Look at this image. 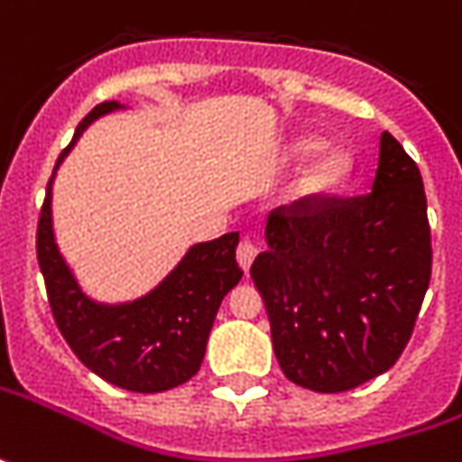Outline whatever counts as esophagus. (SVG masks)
I'll return each instance as SVG.
<instances>
[{"instance_id": "1", "label": "esophagus", "mask_w": 462, "mask_h": 462, "mask_svg": "<svg viewBox=\"0 0 462 462\" xmlns=\"http://www.w3.org/2000/svg\"><path fill=\"white\" fill-rule=\"evenodd\" d=\"M255 255H258V247H255V243L243 240V243L237 245V263H240V268H243V271H250V265H253V261H255Z\"/></svg>"}]
</instances>
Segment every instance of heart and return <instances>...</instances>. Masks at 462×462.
I'll list each match as a JSON object with an SVG mask.
<instances>
[{
  "mask_svg": "<svg viewBox=\"0 0 462 462\" xmlns=\"http://www.w3.org/2000/svg\"><path fill=\"white\" fill-rule=\"evenodd\" d=\"M322 151V140L317 137H307V140H299L294 145V152L299 158H307L311 152ZM353 171V158L350 152L345 151H327L314 166H311L310 176H307V189L311 191H329V189H337L345 179L350 176Z\"/></svg>",
  "mask_w": 462,
  "mask_h": 462,
  "instance_id": "1",
  "label": "heart"
}]
</instances>
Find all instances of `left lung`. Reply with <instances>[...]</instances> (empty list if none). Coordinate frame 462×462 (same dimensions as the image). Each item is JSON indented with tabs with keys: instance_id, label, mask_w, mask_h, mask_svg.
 Listing matches in <instances>:
<instances>
[{
	"instance_id": "left-lung-1",
	"label": "left lung",
	"mask_w": 462,
	"mask_h": 462,
	"mask_svg": "<svg viewBox=\"0 0 462 462\" xmlns=\"http://www.w3.org/2000/svg\"><path fill=\"white\" fill-rule=\"evenodd\" d=\"M250 276L283 375L340 393L399 360L430 286L432 247L417 163L381 133L378 168L356 199H304L271 212Z\"/></svg>"
}]
</instances>
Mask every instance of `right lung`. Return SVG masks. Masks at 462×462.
I'll return each mask as SVG.
<instances>
[{
    "label": "right lung",
    "instance_id": "right-lung-1",
    "mask_svg": "<svg viewBox=\"0 0 462 462\" xmlns=\"http://www.w3.org/2000/svg\"><path fill=\"white\" fill-rule=\"evenodd\" d=\"M127 109L120 102L97 104L60 152L48 181L38 222V263L56 325L76 358L112 386L158 393L176 389L199 371L207 340L222 299L243 279L235 261L237 232L191 245L173 271L148 294L133 301L104 304L81 289L56 243L53 230V181L76 140L91 122Z\"/></svg>",
    "mask_w": 462,
    "mask_h": 462
}]
</instances>
